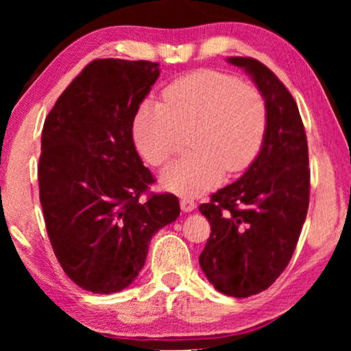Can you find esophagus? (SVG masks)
Returning <instances> with one entry per match:
<instances>
[{"mask_svg":"<svg viewBox=\"0 0 351 351\" xmlns=\"http://www.w3.org/2000/svg\"><path fill=\"white\" fill-rule=\"evenodd\" d=\"M180 208L184 213H191V210L196 209V203L193 199H189V198H182L180 199Z\"/></svg>","mask_w":351,"mask_h":351,"instance_id":"esophagus-1","label":"esophagus"}]
</instances>
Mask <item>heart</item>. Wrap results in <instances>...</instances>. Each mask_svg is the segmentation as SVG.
Listing matches in <instances>:
<instances>
[{
	"label": "heart",
	"instance_id": "heart-1",
	"mask_svg": "<svg viewBox=\"0 0 351 351\" xmlns=\"http://www.w3.org/2000/svg\"><path fill=\"white\" fill-rule=\"evenodd\" d=\"M267 128L261 90L237 76L198 70L172 81L162 90V105L143 102L132 119V138L143 160L162 166L189 132L190 153L161 172L166 190L180 196L208 193L223 172L251 166Z\"/></svg>",
	"mask_w": 351,
	"mask_h": 351
}]
</instances>
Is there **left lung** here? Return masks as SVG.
Listing matches in <instances>:
<instances>
[{"label": "left lung", "mask_w": 351, "mask_h": 351, "mask_svg": "<svg viewBox=\"0 0 351 351\" xmlns=\"http://www.w3.org/2000/svg\"><path fill=\"white\" fill-rule=\"evenodd\" d=\"M251 76L267 107L262 148L237 182L199 206L210 223L201 270L219 292L249 297L285 271L310 199L308 145L299 108L273 71L251 57H228Z\"/></svg>", "instance_id": "left-lung-1"}]
</instances>
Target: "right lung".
<instances>
[{
    "mask_svg": "<svg viewBox=\"0 0 351 351\" xmlns=\"http://www.w3.org/2000/svg\"><path fill=\"white\" fill-rule=\"evenodd\" d=\"M160 71L148 60L90 62L43 128L38 182L47 234L66 276L94 294L126 289L153 234L180 214L171 193L141 201L155 180L136 152L132 119Z\"/></svg>",
    "mask_w": 351,
    "mask_h": 351,
    "instance_id": "obj_1",
    "label": "right lung"
}]
</instances>
